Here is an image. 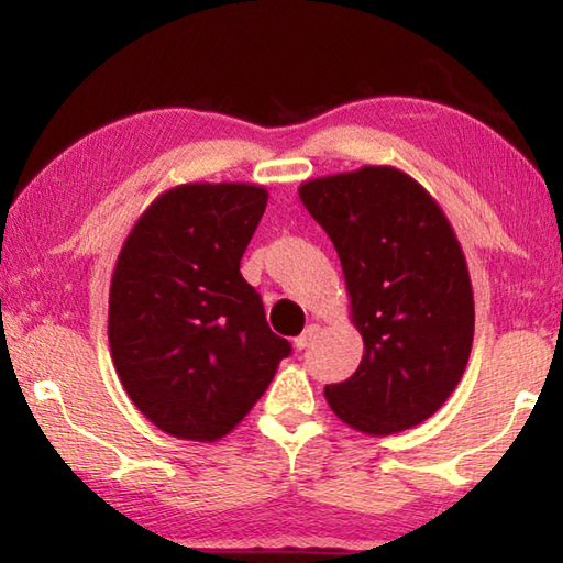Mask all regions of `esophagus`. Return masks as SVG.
I'll return each instance as SVG.
<instances>
[{
    "instance_id": "1",
    "label": "esophagus",
    "mask_w": 563,
    "mask_h": 563,
    "mask_svg": "<svg viewBox=\"0 0 563 563\" xmlns=\"http://www.w3.org/2000/svg\"><path fill=\"white\" fill-rule=\"evenodd\" d=\"M318 332H320V325H308L302 330V335L295 338V347H298V350L310 347V342L318 338Z\"/></svg>"
}]
</instances>
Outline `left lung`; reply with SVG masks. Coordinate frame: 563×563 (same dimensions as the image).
<instances>
[{"label":"left lung","mask_w":563,"mask_h":563,"mask_svg":"<svg viewBox=\"0 0 563 563\" xmlns=\"http://www.w3.org/2000/svg\"><path fill=\"white\" fill-rule=\"evenodd\" d=\"M345 273L365 352L345 383L328 385L352 430L387 437L440 409L462 379L474 340L464 253L434 198L393 166H362L300 186Z\"/></svg>","instance_id":"1"}]
</instances>
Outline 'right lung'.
Listing matches in <instances>:
<instances>
[{
	"label": "right lung",
	"instance_id": "right-lung-1",
	"mask_svg": "<svg viewBox=\"0 0 563 563\" xmlns=\"http://www.w3.org/2000/svg\"><path fill=\"white\" fill-rule=\"evenodd\" d=\"M268 190L186 184L123 243L109 292L111 360L131 402L178 440L216 442L268 389L290 342L241 275Z\"/></svg>",
	"mask_w": 563,
	"mask_h": 563
}]
</instances>
